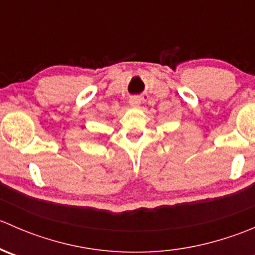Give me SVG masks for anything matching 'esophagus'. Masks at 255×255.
<instances>
[{"instance_id":"34e87169","label":"esophagus","mask_w":255,"mask_h":255,"mask_svg":"<svg viewBox=\"0 0 255 255\" xmlns=\"http://www.w3.org/2000/svg\"><path fill=\"white\" fill-rule=\"evenodd\" d=\"M142 99L143 97H139V96H133L132 99L129 100V105L132 107H139V105L142 104Z\"/></svg>"}]
</instances>
